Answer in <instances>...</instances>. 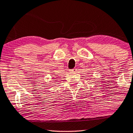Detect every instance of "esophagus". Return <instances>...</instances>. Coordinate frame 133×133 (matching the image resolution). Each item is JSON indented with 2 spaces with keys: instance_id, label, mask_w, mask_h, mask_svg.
I'll return each instance as SVG.
<instances>
[{
  "instance_id": "obj_1",
  "label": "esophagus",
  "mask_w": 133,
  "mask_h": 133,
  "mask_svg": "<svg viewBox=\"0 0 133 133\" xmlns=\"http://www.w3.org/2000/svg\"><path fill=\"white\" fill-rule=\"evenodd\" d=\"M76 70H77V69H73L70 70V72H76Z\"/></svg>"
}]
</instances>
